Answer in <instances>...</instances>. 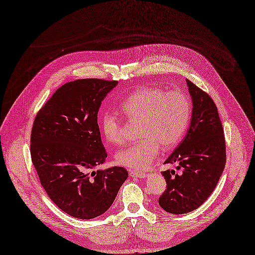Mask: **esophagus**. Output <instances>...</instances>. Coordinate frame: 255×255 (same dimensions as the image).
Listing matches in <instances>:
<instances>
[{"mask_svg":"<svg viewBox=\"0 0 255 255\" xmlns=\"http://www.w3.org/2000/svg\"><path fill=\"white\" fill-rule=\"evenodd\" d=\"M129 175L132 177H138V178H145L147 176V174L145 172H139V171H134V170H129Z\"/></svg>","mask_w":255,"mask_h":255,"instance_id":"esophagus-1","label":"esophagus"}]
</instances>
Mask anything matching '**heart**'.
Listing matches in <instances>:
<instances>
[{
	"label": "heart",
	"mask_w": 255,
	"mask_h": 255,
	"mask_svg": "<svg viewBox=\"0 0 255 255\" xmlns=\"http://www.w3.org/2000/svg\"><path fill=\"white\" fill-rule=\"evenodd\" d=\"M121 111L130 120H140L139 142L120 149L116 154L119 165L132 170H144L160 150L176 145L186 134L191 104L180 91L165 92L159 88H140L121 102ZM105 138L113 144L123 141L121 120L111 111H106L101 120Z\"/></svg>",
	"instance_id": "heart-1"
}]
</instances>
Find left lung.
Wrapping results in <instances>:
<instances>
[{
  "instance_id": "8db88e82",
  "label": "left lung",
  "mask_w": 255,
  "mask_h": 255,
  "mask_svg": "<svg viewBox=\"0 0 255 255\" xmlns=\"http://www.w3.org/2000/svg\"><path fill=\"white\" fill-rule=\"evenodd\" d=\"M192 99V116L187 135L165 164L178 163L162 175L167 189L159 198L160 207L181 215L198 209L219 181L226 162L225 139L217 107L211 96L186 80Z\"/></svg>"
}]
</instances>
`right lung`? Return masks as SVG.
<instances>
[{
	"instance_id": "add662e5",
	"label": "right lung",
	"mask_w": 255,
	"mask_h": 255,
	"mask_svg": "<svg viewBox=\"0 0 255 255\" xmlns=\"http://www.w3.org/2000/svg\"><path fill=\"white\" fill-rule=\"evenodd\" d=\"M117 81L82 79L60 87L36 115L31 157L40 184L57 207L78 219L106 213L128 176L106 162L98 113Z\"/></svg>"
}]
</instances>
